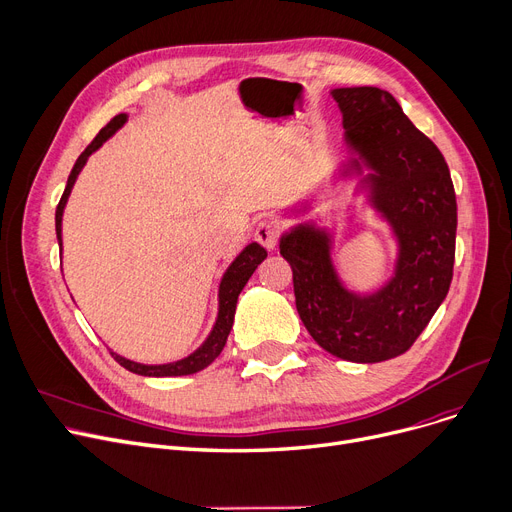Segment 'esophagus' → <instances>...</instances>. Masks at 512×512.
Masks as SVG:
<instances>
[{"instance_id": "esophagus-1", "label": "esophagus", "mask_w": 512, "mask_h": 512, "mask_svg": "<svg viewBox=\"0 0 512 512\" xmlns=\"http://www.w3.org/2000/svg\"><path fill=\"white\" fill-rule=\"evenodd\" d=\"M279 233H281V223L277 221V218H262V221L256 225L254 239L266 250H273L277 246Z\"/></svg>"}]
</instances>
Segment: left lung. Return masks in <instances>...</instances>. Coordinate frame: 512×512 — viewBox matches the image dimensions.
I'll return each instance as SVG.
<instances>
[{
    "label": "left lung",
    "mask_w": 512,
    "mask_h": 512,
    "mask_svg": "<svg viewBox=\"0 0 512 512\" xmlns=\"http://www.w3.org/2000/svg\"><path fill=\"white\" fill-rule=\"evenodd\" d=\"M344 116L350 160L342 177H360L373 210L398 243L394 275L373 294L339 279L331 233L300 223L281 235L279 250L294 271L296 308L312 339L350 362L404 354L444 302L454 269L456 196L448 164L392 93L379 87L331 91ZM368 173L364 174L363 170ZM304 202L294 212L304 214Z\"/></svg>",
    "instance_id": "8db88e82"
}]
</instances>
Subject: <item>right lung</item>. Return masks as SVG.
Here are the masks:
<instances>
[{
    "label": "right lung",
    "mask_w": 512,
    "mask_h": 512,
    "mask_svg": "<svg viewBox=\"0 0 512 512\" xmlns=\"http://www.w3.org/2000/svg\"><path fill=\"white\" fill-rule=\"evenodd\" d=\"M127 123V114H116L110 123L97 133V137L87 145V150L77 158L75 166H72L68 181H66V189L60 198V204L56 208V235H58V243L62 248V214H64V206L68 202V196L72 191V185H75L79 173L83 170L87 158L97 150L102 148V143L108 141L120 127ZM266 258V250L260 246V243H250L241 250V254L229 264V269L225 271L221 285H218V314H216V321L212 325V331L208 333V337L204 339V344L196 350L191 352L189 356L175 360V362H166V364H141L129 358H123L116 352H110L114 356V360L120 364V367H125L131 373L143 375V377H181V375H193L202 369H206L208 364H212L218 354L223 352L225 344H227V337L231 333L233 327V316H235V306H237V298L241 294V289L246 287L248 279L254 275V271L258 269V264Z\"/></svg>",
    "instance_id": "add662e5"
}]
</instances>
